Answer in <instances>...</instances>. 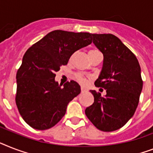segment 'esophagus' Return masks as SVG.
I'll use <instances>...</instances> for the list:
<instances>
[{"mask_svg": "<svg viewBox=\"0 0 153 153\" xmlns=\"http://www.w3.org/2000/svg\"><path fill=\"white\" fill-rule=\"evenodd\" d=\"M81 91H82V93H86V92H87V89L84 87H81Z\"/></svg>", "mask_w": 153, "mask_h": 153, "instance_id": "1", "label": "esophagus"}]
</instances>
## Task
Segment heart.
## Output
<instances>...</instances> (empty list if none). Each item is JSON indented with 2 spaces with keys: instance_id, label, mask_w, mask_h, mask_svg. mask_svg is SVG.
<instances>
[{
  "instance_id": "heart-1",
  "label": "heart",
  "mask_w": 153,
  "mask_h": 153,
  "mask_svg": "<svg viewBox=\"0 0 153 153\" xmlns=\"http://www.w3.org/2000/svg\"><path fill=\"white\" fill-rule=\"evenodd\" d=\"M99 53V51H98L97 49H90V50L88 52V56H89V57H90L91 56L94 55L95 53ZM89 78H90V77L85 76V75H84L83 74H81V73H76V74H74V79H76L79 83L83 84V85L87 82Z\"/></svg>"
}]
</instances>
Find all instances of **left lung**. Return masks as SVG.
Wrapping results in <instances>:
<instances>
[{"label":"left lung","mask_w":153,"mask_h":153,"mask_svg":"<svg viewBox=\"0 0 153 153\" xmlns=\"http://www.w3.org/2000/svg\"><path fill=\"white\" fill-rule=\"evenodd\" d=\"M91 38L104 56L102 71L94 84L106 89L107 94L101 97L90 90L94 102L85 113L98 130L111 132L123 127L137 109L143 86L141 67L134 54L116 36L92 33Z\"/></svg>","instance_id":"left-lung-1"}]
</instances>
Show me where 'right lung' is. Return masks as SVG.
I'll list each match as a JSON object with an SVG mask.
<instances>
[{"label": "right lung", "instance_id": "add662e5", "mask_svg": "<svg viewBox=\"0 0 153 153\" xmlns=\"http://www.w3.org/2000/svg\"><path fill=\"white\" fill-rule=\"evenodd\" d=\"M92 33L56 30L30 47L16 73V103L19 114L32 128L53 127L64 117L68 103L80 94L74 81L61 87L55 73L67 65L75 51L91 44Z\"/></svg>", "mask_w": 153, "mask_h": 153}]
</instances>
